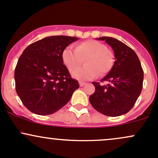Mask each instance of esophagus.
<instances>
[{"label": "esophagus", "mask_w": 158, "mask_h": 158, "mask_svg": "<svg viewBox=\"0 0 158 158\" xmlns=\"http://www.w3.org/2000/svg\"><path fill=\"white\" fill-rule=\"evenodd\" d=\"M79 84H80V86H83L85 85L86 83H84V82H79Z\"/></svg>", "instance_id": "obj_1"}]
</instances>
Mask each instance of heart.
<instances>
[{"label":"heart","mask_w":158,"mask_h":158,"mask_svg":"<svg viewBox=\"0 0 158 158\" xmlns=\"http://www.w3.org/2000/svg\"><path fill=\"white\" fill-rule=\"evenodd\" d=\"M62 59L66 67L72 70L85 59L86 66L76 68L72 75L77 80H92L99 73L104 75L112 68L114 56L106 44L96 40H87L76 46L75 49L67 47L62 52Z\"/></svg>","instance_id":"heart-1"}]
</instances>
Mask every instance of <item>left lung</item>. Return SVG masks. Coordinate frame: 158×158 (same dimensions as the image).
I'll return each instance as SVG.
<instances>
[{
    "label": "left lung",
    "instance_id": "8db88e82",
    "mask_svg": "<svg viewBox=\"0 0 158 158\" xmlns=\"http://www.w3.org/2000/svg\"><path fill=\"white\" fill-rule=\"evenodd\" d=\"M113 49L115 61L112 69L101 81L111 84L101 86L93 82L95 92L89 102L96 111L110 117H117L130 111L142 89L144 72L136 53L123 42L110 37H102Z\"/></svg>",
    "mask_w": 158,
    "mask_h": 158
}]
</instances>
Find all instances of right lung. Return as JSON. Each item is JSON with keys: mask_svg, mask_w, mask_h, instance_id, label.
<instances>
[{"mask_svg": "<svg viewBox=\"0 0 158 158\" xmlns=\"http://www.w3.org/2000/svg\"><path fill=\"white\" fill-rule=\"evenodd\" d=\"M77 40L64 35L47 37L28 46L20 56L15 69L16 90L30 111L52 114L79 88L62 59L64 49Z\"/></svg>", "mask_w": 158, "mask_h": 158, "instance_id": "obj_1", "label": "right lung"}]
</instances>
